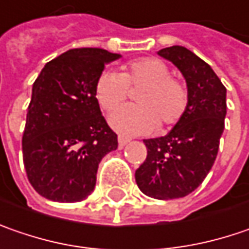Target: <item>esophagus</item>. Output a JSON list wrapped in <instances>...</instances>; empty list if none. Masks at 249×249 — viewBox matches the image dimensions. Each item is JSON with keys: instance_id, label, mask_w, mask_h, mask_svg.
<instances>
[{"instance_id": "esophagus-1", "label": "esophagus", "mask_w": 249, "mask_h": 249, "mask_svg": "<svg viewBox=\"0 0 249 249\" xmlns=\"http://www.w3.org/2000/svg\"><path fill=\"white\" fill-rule=\"evenodd\" d=\"M131 139L128 138V136H124V135H118V145H120V147H124L128 142H129Z\"/></svg>"}]
</instances>
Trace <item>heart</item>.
<instances>
[{"mask_svg":"<svg viewBox=\"0 0 249 249\" xmlns=\"http://www.w3.org/2000/svg\"><path fill=\"white\" fill-rule=\"evenodd\" d=\"M143 89L136 96L139 106H124L111 113L108 121L123 134L141 135L155 131L160 121L177 124L188 107V92L182 82L170 76V70L157 58H138L123 67V73L103 71L94 83L99 106L111 111L128 97L129 88Z\"/></svg>","mask_w":249,"mask_h":249,"instance_id":"obj_1","label":"heart"}]
</instances>
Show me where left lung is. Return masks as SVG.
Wrapping results in <instances>:
<instances>
[{"mask_svg": "<svg viewBox=\"0 0 249 249\" xmlns=\"http://www.w3.org/2000/svg\"><path fill=\"white\" fill-rule=\"evenodd\" d=\"M157 54L187 82L188 107L166 136L143 139L146 160L135 171L139 189L155 199H176L199 187L217 156L226 118V88L211 65L182 46Z\"/></svg>", "mask_w": 249, "mask_h": 249, "instance_id": "left-lung-1", "label": "left lung"}]
</instances>
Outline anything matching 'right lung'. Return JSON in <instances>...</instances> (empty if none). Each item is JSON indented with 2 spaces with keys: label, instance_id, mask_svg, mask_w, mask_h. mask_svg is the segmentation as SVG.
<instances>
[{
  "label": "right lung",
  "instance_id": "right-lung-1",
  "mask_svg": "<svg viewBox=\"0 0 249 249\" xmlns=\"http://www.w3.org/2000/svg\"><path fill=\"white\" fill-rule=\"evenodd\" d=\"M121 55L73 49L44 65L33 83L22 138L32 187L55 202H79L96 185L99 163L118 146L94 96L106 64Z\"/></svg>",
  "mask_w": 249,
  "mask_h": 249
}]
</instances>
